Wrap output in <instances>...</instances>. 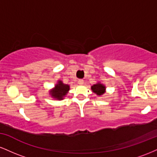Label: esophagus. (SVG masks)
<instances>
[{
	"instance_id": "1",
	"label": "esophagus",
	"mask_w": 157,
	"mask_h": 157,
	"mask_svg": "<svg viewBox=\"0 0 157 157\" xmlns=\"http://www.w3.org/2000/svg\"><path fill=\"white\" fill-rule=\"evenodd\" d=\"M83 82H84V80H82V79H80V80H78V84L82 85V84H83Z\"/></svg>"
}]
</instances>
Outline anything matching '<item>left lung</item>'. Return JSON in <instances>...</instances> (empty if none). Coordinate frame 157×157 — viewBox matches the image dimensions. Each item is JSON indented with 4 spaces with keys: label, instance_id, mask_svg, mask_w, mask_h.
<instances>
[{
    "label": "left lung",
    "instance_id": "left-lung-1",
    "mask_svg": "<svg viewBox=\"0 0 157 157\" xmlns=\"http://www.w3.org/2000/svg\"><path fill=\"white\" fill-rule=\"evenodd\" d=\"M91 90H92L95 94H97V95H102L105 93V87L103 85L100 83H97L93 85V86H91Z\"/></svg>",
    "mask_w": 157,
    "mask_h": 157
}]
</instances>
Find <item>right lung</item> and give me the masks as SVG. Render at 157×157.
Masks as SVG:
<instances>
[{"label": "right lung", "mask_w": 157, "mask_h": 157, "mask_svg": "<svg viewBox=\"0 0 157 157\" xmlns=\"http://www.w3.org/2000/svg\"><path fill=\"white\" fill-rule=\"evenodd\" d=\"M69 90V86L63 84L62 81H59L58 83L55 86V88L51 91L52 96L57 100H63V97L66 94Z\"/></svg>", "instance_id": "obj_1"}]
</instances>
